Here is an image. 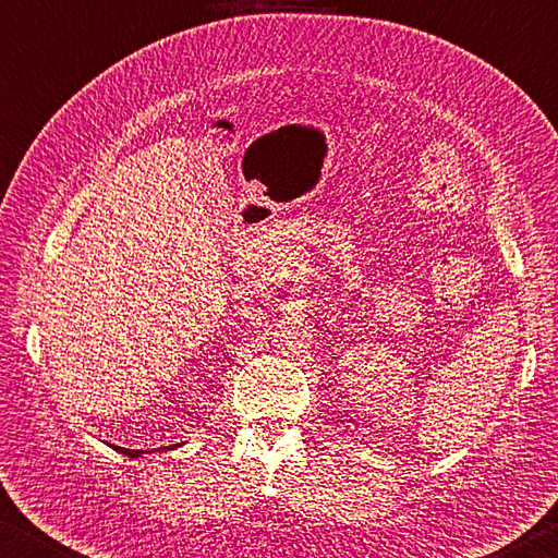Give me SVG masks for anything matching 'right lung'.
<instances>
[{
	"label": "right lung",
	"mask_w": 558,
	"mask_h": 558,
	"mask_svg": "<svg viewBox=\"0 0 558 558\" xmlns=\"http://www.w3.org/2000/svg\"><path fill=\"white\" fill-rule=\"evenodd\" d=\"M114 451H120V453L130 456V458H140V456H144V453H149V451H132V448H122V446H114Z\"/></svg>",
	"instance_id": "right-lung-1"
}]
</instances>
